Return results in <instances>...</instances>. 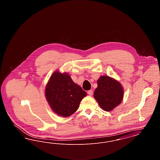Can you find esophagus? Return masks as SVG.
<instances>
[{
	"label": "esophagus",
	"mask_w": 160,
	"mask_h": 160,
	"mask_svg": "<svg viewBox=\"0 0 160 160\" xmlns=\"http://www.w3.org/2000/svg\"><path fill=\"white\" fill-rule=\"evenodd\" d=\"M88 94L90 96H92L93 95V91L92 90H90V91H88Z\"/></svg>",
	"instance_id": "1"
}]
</instances>
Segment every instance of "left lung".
I'll use <instances>...</instances> for the list:
<instances>
[{
    "label": "left lung",
    "mask_w": 160,
    "mask_h": 160,
    "mask_svg": "<svg viewBox=\"0 0 160 160\" xmlns=\"http://www.w3.org/2000/svg\"><path fill=\"white\" fill-rule=\"evenodd\" d=\"M97 84L93 97L101 108L110 112L121 104L123 97V89L119 82L104 76L99 77Z\"/></svg>",
    "instance_id": "obj_1"
}]
</instances>
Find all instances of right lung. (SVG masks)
Wrapping results in <instances>:
<instances>
[{"mask_svg":"<svg viewBox=\"0 0 160 160\" xmlns=\"http://www.w3.org/2000/svg\"><path fill=\"white\" fill-rule=\"evenodd\" d=\"M45 95L54 113L68 117L76 112L87 93L72 81L68 73L62 74L56 71L46 85Z\"/></svg>","mask_w":160,"mask_h":160,"instance_id":"obj_1","label":"right lung"}]
</instances>
